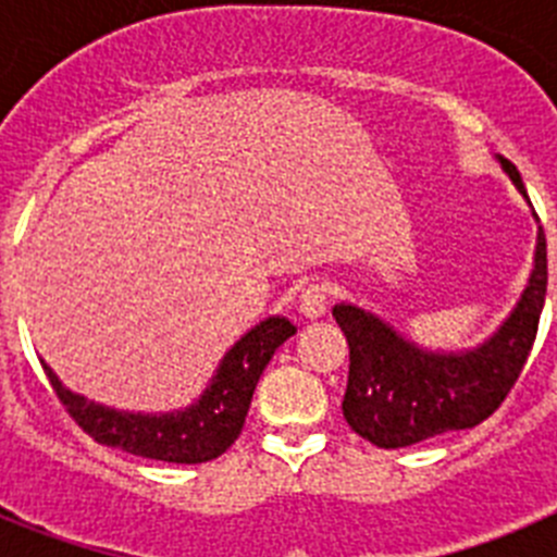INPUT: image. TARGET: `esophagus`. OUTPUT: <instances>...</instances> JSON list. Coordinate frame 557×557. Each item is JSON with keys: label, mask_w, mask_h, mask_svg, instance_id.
Masks as SVG:
<instances>
[{"label": "esophagus", "mask_w": 557, "mask_h": 557, "mask_svg": "<svg viewBox=\"0 0 557 557\" xmlns=\"http://www.w3.org/2000/svg\"><path fill=\"white\" fill-rule=\"evenodd\" d=\"M329 298H332V289H329L326 282H309L298 295V309L314 321V318H321L326 312Z\"/></svg>", "instance_id": "obj_1"}]
</instances>
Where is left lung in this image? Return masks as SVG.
Here are the masks:
<instances>
[{
    "instance_id": "left-lung-1",
    "label": "left lung",
    "mask_w": 557,
    "mask_h": 557,
    "mask_svg": "<svg viewBox=\"0 0 557 557\" xmlns=\"http://www.w3.org/2000/svg\"><path fill=\"white\" fill-rule=\"evenodd\" d=\"M519 191L521 175L502 159ZM547 298V236L539 234L535 270L505 326L469 354H426L387 323L357 307L332 309L348 339V385L343 416L379 449H405L426 437L471 430L494 416L519 382L539 334Z\"/></svg>"
}]
</instances>
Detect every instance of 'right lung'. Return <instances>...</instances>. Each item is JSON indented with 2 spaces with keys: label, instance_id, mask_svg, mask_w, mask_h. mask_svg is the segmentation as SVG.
Returning <instances> with one entry per match:
<instances>
[{
  "label": "right lung",
  "instance_id": "1",
  "mask_svg": "<svg viewBox=\"0 0 557 557\" xmlns=\"http://www.w3.org/2000/svg\"><path fill=\"white\" fill-rule=\"evenodd\" d=\"M293 334L295 326L284 318H270L259 323L225 354L218 376L198 405L184 412H170V416H131V412L106 410L95 401L69 393L47 366L44 371L58 401L97 444L113 446L136 457H150V460L191 466V462L214 460L239 437L256 382L268 368L275 348Z\"/></svg>",
  "mask_w": 557,
  "mask_h": 557
}]
</instances>
